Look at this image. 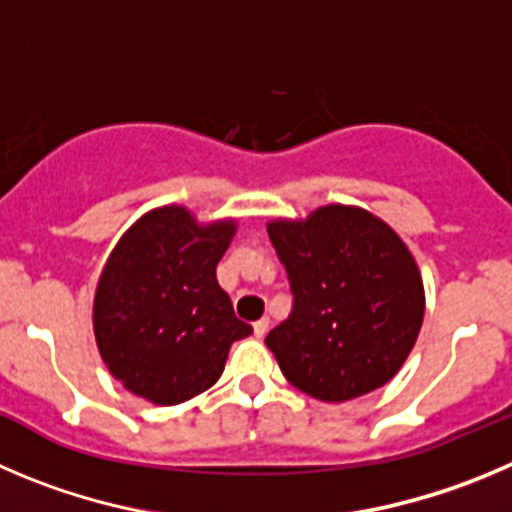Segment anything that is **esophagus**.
<instances>
[{
    "instance_id": "1",
    "label": "esophagus",
    "mask_w": 512,
    "mask_h": 512,
    "mask_svg": "<svg viewBox=\"0 0 512 512\" xmlns=\"http://www.w3.org/2000/svg\"><path fill=\"white\" fill-rule=\"evenodd\" d=\"M267 328H270V321H267V318H260V321H257L255 326H252V331H255L257 338H262L267 333Z\"/></svg>"
}]
</instances>
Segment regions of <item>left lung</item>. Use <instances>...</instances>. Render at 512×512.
I'll return each mask as SVG.
<instances>
[{
	"mask_svg": "<svg viewBox=\"0 0 512 512\" xmlns=\"http://www.w3.org/2000/svg\"><path fill=\"white\" fill-rule=\"evenodd\" d=\"M293 310L265 343L295 389L348 401L394 379L417 343L424 285L399 234L366 209L328 204L305 222L275 219Z\"/></svg>",
	"mask_w": 512,
	"mask_h": 512,
	"instance_id": "8db88e82",
	"label": "left lung"
}]
</instances>
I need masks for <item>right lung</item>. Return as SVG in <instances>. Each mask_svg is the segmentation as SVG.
<instances>
[{"instance_id": "obj_1", "label": "right lung", "mask_w": 512, "mask_h": 512, "mask_svg": "<svg viewBox=\"0 0 512 512\" xmlns=\"http://www.w3.org/2000/svg\"><path fill=\"white\" fill-rule=\"evenodd\" d=\"M234 222L197 224L184 207L143 214L100 272L93 331L131 394L171 407L217 384L229 346L252 328L217 283Z\"/></svg>"}]
</instances>
